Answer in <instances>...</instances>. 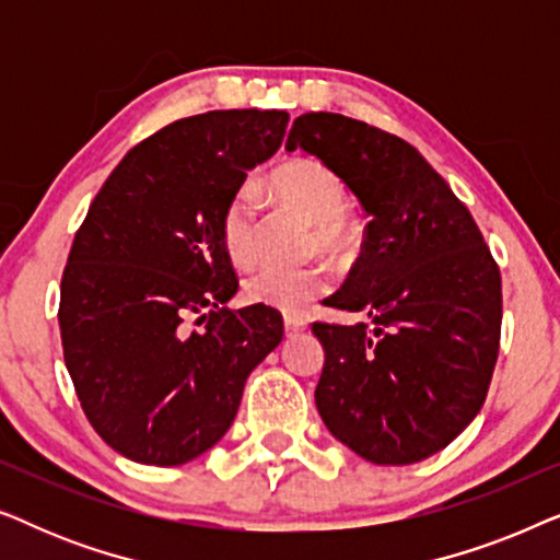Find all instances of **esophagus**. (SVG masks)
Masks as SVG:
<instances>
[{"label": "esophagus", "instance_id": "34e87169", "mask_svg": "<svg viewBox=\"0 0 560 560\" xmlns=\"http://www.w3.org/2000/svg\"><path fill=\"white\" fill-rule=\"evenodd\" d=\"M305 328V320L303 318H298V316H285V336H290V339H293V336H298Z\"/></svg>", "mask_w": 560, "mask_h": 560}]
</instances>
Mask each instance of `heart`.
Masks as SVG:
<instances>
[{
  "instance_id": "heart-1",
  "label": "heart",
  "mask_w": 560,
  "mask_h": 560,
  "mask_svg": "<svg viewBox=\"0 0 560 560\" xmlns=\"http://www.w3.org/2000/svg\"><path fill=\"white\" fill-rule=\"evenodd\" d=\"M272 194L316 221V247L324 252H339L347 244L343 232V211H347L349 194L343 180L331 167L318 160L295 158L278 165L270 175ZM259 224V190L255 186H242L229 198L221 213V244L234 265L249 267L259 257L257 242ZM328 285L324 267H262L244 282V293L252 303L270 305L275 311L298 316L308 308L313 298H318Z\"/></svg>"
}]
</instances>
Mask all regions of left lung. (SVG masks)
Returning a JSON list of instances; mask_svg holds the SVG:
<instances>
[{"label": "left lung", "mask_w": 560, "mask_h": 560, "mask_svg": "<svg viewBox=\"0 0 560 560\" xmlns=\"http://www.w3.org/2000/svg\"><path fill=\"white\" fill-rule=\"evenodd\" d=\"M301 148L339 175L370 224L362 255L326 305L366 324H313L326 362L316 408L366 462L405 466L446 448L492 382L502 278L471 213L400 137L341 114L293 121Z\"/></svg>", "instance_id": "8db88e82"}]
</instances>
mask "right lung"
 <instances>
[{
  "label": "right lung",
  "mask_w": 560,
  "mask_h": 560,
  "mask_svg": "<svg viewBox=\"0 0 560 560\" xmlns=\"http://www.w3.org/2000/svg\"><path fill=\"white\" fill-rule=\"evenodd\" d=\"M288 119L173 121L121 158L75 232L58 308L66 366L94 431L137 464L180 466L219 443L249 372L282 341L278 311L226 308L240 282L221 213Z\"/></svg>",
  "instance_id": "1"
}]
</instances>
